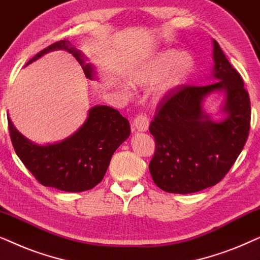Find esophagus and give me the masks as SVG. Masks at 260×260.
I'll list each match as a JSON object with an SVG mask.
<instances>
[{
	"label": "esophagus",
	"mask_w": 260,
	"mask_h": 260,
	"mask_svg": "<svg viewBox=\"0 0 260 260\" xmlns=\"http://www.w3.org/2000/svg\"><path fill=\"white\" fill-rule=\"evenodd\" d=\"M133 125L138 131H147L149 127V118L144 113H140L134 118Z\"/></svg>",
	"instance_id": "34e87169"
}]
</instances>
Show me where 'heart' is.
<instances>
[{"mask_svg": "<svg viewBox=\"0 0 260 260\" xmlns=\"http://www.w3.org/2000/svg\"><path fill=\"white\" fill-rule=\"evenodd\" d=\"M194 61L187 53L180 54L175 49H166L151 56L147 61L134 67L129 80L135 86L156 83V92L166 94L182 83L191 72Z\"/></svg>", "mask_w": 260, "mask_h": 260, "instance_id": "heart-1", "label": "heart"}]
</instances>
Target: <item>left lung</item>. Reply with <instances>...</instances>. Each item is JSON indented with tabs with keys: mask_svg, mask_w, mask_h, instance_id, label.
<instances>
[{
	"mask_svg": "<svg viewBox=\"0 0 260 260\" xmlns=\"http://www.w3.org/2000/svg\"><path fill=\"white\" fill-rule=\"evenodd\" d=\"M214 69L219 81L177 87L165 95L155 111L149 131L155 152L149 170L156 186L167 193L189 194L221 181L246 143L251 126L248 92L238 71L213 40ZM222 89L226 99L223 122H212L202 110V101Z\"/></svg>",
	"mask_w": 260,
	"mask_h": 260,
	"instance_id": "1",
	"label": "left lung"
}]
</instances>
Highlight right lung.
Wrapping results in <instances>:
<instances>
[{"instance_id": "1", "label": "right lung", "mask_w": 260, "mask_h": 260, "mask_svg": "<svg viewBox=\"0 0 260 260\" xmlns=\"http://www.w3.org/2000/svg\"><path fill=\"white\" fill-rule=\"evenodd\" d=\"M65 49L78 60L88 79L93 67L66 39L56 41L33 56L30 63L49 51ZM14 150L26 168L42 186L79 193L97 186L104 177L113 152L130 136L129 120L119 111L105 105L93 106L83 126L60 143L37 145L24 138L8 118Z\"/></svg>"}]
</instances>
